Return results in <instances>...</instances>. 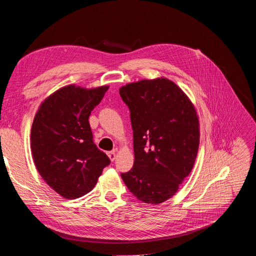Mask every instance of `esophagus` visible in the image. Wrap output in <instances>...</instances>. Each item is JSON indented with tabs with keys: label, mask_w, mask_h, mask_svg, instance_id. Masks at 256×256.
Here are the masks:
<instances>
[{
	"label": "esophagus",
	"mask_w": 256,
	"mask_h": 256,
	"mask_svg": "<svg viewBox=\"0 0 256 256\" xmlns=\"http://www.w3.org/2000/svg\"><path fill=\"white\" fill-rule=\"evenodd\" d=\"M107 154H108L109 159H110L111 161H114V159H116V152H109Z\"/></svg>",
	"instance_id": "esophagus-1"
}]
</instances>
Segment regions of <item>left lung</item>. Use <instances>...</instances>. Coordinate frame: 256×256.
Returning a JSON list of instances; mask_svg holds the SVG:
<instances>
[{
  "label": "left lung",
  "mask_w": 256,
  "mask_h": 256,
  "mask_svg": "<svg viewBox=\"0 0 256 256\" xmlns=\"http://www.w3.org/2000/svg\"><path fill=\"white\" fill-rule=\"evenodd\" d=\"M130 109L134 166L121 178L137 199L159 204L192 172L199 148V120L189 98L164 78L128 83L120 90Z\"/></svg>",
  "instance_id": "obj_1"
}]
</instances>
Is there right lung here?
Here are the masks:
<instances>
[{
    "mask_svg": "<svg viewBox=\"0 0 256 256\" xmlns=\"http://www.w3.org/2000/svg\"><path fill=\"white\" fill-rule=\"evenodd\" d=\"M109 86L86 90L68 85L48 96L31 128V152L38 172L67 199L90 192L108 156L97 148L88 118Z\"/></svg>",
    "mask_w": 256,
    "mask_h": 256,
    "instance_id": "1",
    "label": "right lung"
}]
</instances>
